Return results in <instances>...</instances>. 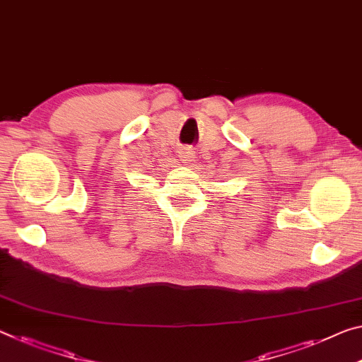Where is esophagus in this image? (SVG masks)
Instances as JSON below:
<instances>
[{"label": "esophagus", "instance_id": "1", "mask_svg": "<svg viewBox=\"0 0 362 362\" xmlns=\"http://www.w3.org/2000/svg\"><path fill=\"white\" fill-rule=\"evenodd\" d=\"M177 155H180L181 162L186 163V165L192 163L194 160H196V152H194L191 147H181V150L177 152Z\"/></svg>", "mask_w": 362, "mask_h": 362}]
</instances>
